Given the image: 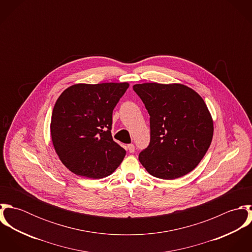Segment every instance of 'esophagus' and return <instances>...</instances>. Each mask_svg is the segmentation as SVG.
I'll return each instance as SVG.
<instances>
[{
  "instance_id": "esophagus-1",
  "label": "esophagus",
  "mask_w": 252,
  "mask_h": 252,
  "mask_svg": "<svg viewBox=\"0 0 252 252\" xmlns=\"http://www.w3.org/2000/svg\"><path fill=\"white\" fill-rule=\"evenodd\" d=\"M127 148H128L129 152H131V153H133V152L135 151V145L133 144H128V145H127Z\"/></svg>"
}]
</instances>
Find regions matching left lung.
<instances>
[{"instance_id": "obj_1", "label": "left lung", "mask_w": 252, "mask_h": 252, "mask_svg": "<svg viewBox=\"0 0 252 252\" xmlns=\"http://www.w3.org/2000/svg\"><path fill=\"white\" fill-rule=\"evenodd\" d=\"M133 89L150 116V143L139 155L145 170L162 180L193 171L214 136V120L203 98L180 83H142Z\"/></svg>"}]
</instances>
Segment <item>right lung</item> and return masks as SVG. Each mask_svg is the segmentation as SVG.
<instances>
[{
    "label": "right lung",
    "instance_id": "1",
    "mask_svg": "<svg viewBox=\"0 0 252 252\" xmlns=\"http://www.w3.org/2000/svg\"><path fill=\"white\" fill-rule=\"evenodd\" d=\"M128 82L77 83L57 99L50 122L54 149L73 174L89 179L111 175L126 151L111 136L112 111Z\"/></svg>",
    "mask_w": 252,
    "mask_h": 252
}]
</instances>
